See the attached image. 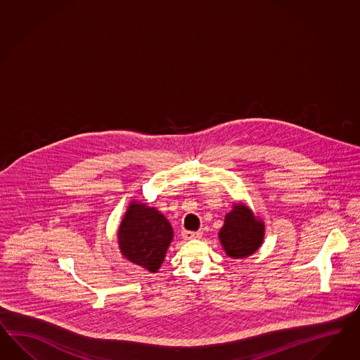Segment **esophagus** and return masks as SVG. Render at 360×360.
I'll list each match as a JSON object with an SVG mask.
<instances>
[{
    "label": "esophagus",
    "instance_id": "obj_1",
    "mask_svg": "<svg viewBox=\"0 0 360 360\" xmlns=\"http://www.w3.org/2000/svg\"><path fill=\"white\" fill-rule=\"evenodd\" d=\"M182 237L187 240L190 239H200L202 237V231H184L182 233Z\"/></svg>",
    "mask_w": 360,
    "mask_h": 360
}]
</instances>
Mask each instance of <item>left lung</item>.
Instances as JSON below:
<instances>
[{
  "label": "left lung",
  "mask_w": 360,
  "mask_h": 360,
  "mask_svg": "<svg viewBox=\"0 0 360 360\" xmlns=\"http://www.w3.org/2000/svg\"><path fill=\"white\" fill-rule=\"evenodd\" d=\"M225 252L233 259H243L256 252L264 239L263 221L243 204H234L225 216V224L219 233Z\"/></svg>",
  "instance_id": "obj_1"
}]
</instances>
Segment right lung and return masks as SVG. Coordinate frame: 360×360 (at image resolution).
Segmentation results:
<instances>
[{
	"instance_id": "obj_1",
	"label": "right lung",
	"mask_w": 360,
	"mask_h": 360,
	"mask_svg": "<svg viewBox=\"0 0 360 360\" xmlns=\"http://www.w3.org/2000/svg\"><path fill=\"white\" fill-rule=\"evenodd\" d=\"M172 239L173 228L164 214L144 202H130L118 229V245L127 260L156 273Z\"/></svg>"
}]
</instances>
